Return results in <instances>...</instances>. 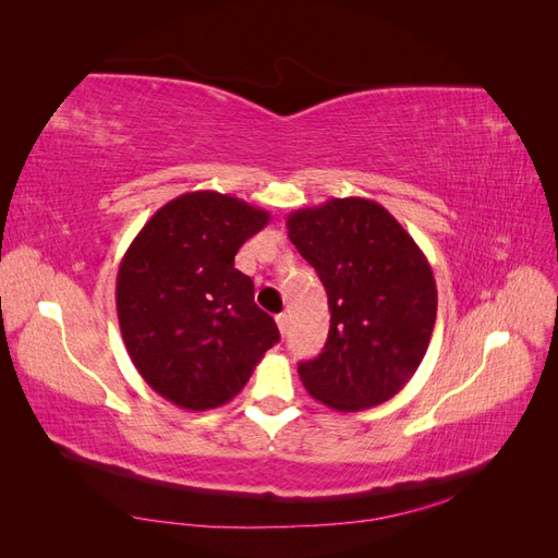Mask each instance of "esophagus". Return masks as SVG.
<instances>
[{"label":"esophagus","instance_id":"1","mask_svg":"<svg viewBox=\"0 0 558 558\" xmlns=\"http://www.w3.org/2000/svg\"><path fill=\"white\" fill-rule=\"evenodd\" d=\"M277 326H279V332L281 335H286V332H289V314H277Z\"/></svg>","mask_w":558,"mask_h":558}]
</instances>
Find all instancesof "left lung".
Returning <instances> with one entry per match:
<instances>
[{
    "mask_svg": "<svg viewBox=\"0 0 558 558\" xmlns=\"http://www.w3.org/2000/svg\"><path fill=\"white\" fill-rule=\"evenodd\" d=\"M286 228L324 281L330 310L324 351L298 365L302 384L337 412L393 398L424 361L435 326L437 289L424 251L365 197L298 209Z\"/></svg>",
    "mask_w": 558,
    "mask_h": 558,
    "instance_id": "obj_1",
    "label": "left lung"
}]
</instances>
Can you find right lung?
<instances>
[{
  "label": "right lung",
  "mask_w": 558,
  "mask_h": 558,
  "mask_svg": "<svg viewBox=\"0 0 558 558\" xmlns=\"http://www.w3.org/2000/svg\"><path fill=\"white\" fill-rule=\"evenodd\" d=\"M269 223L265 209L216 191L167 202L132 240L118 267L116 310L144 381L177 408L230 402L265 351L275 318L253 302L234 267L240 246Z\"/></svg>",
  "instance_id": "add662e5"
}]
</instances>
